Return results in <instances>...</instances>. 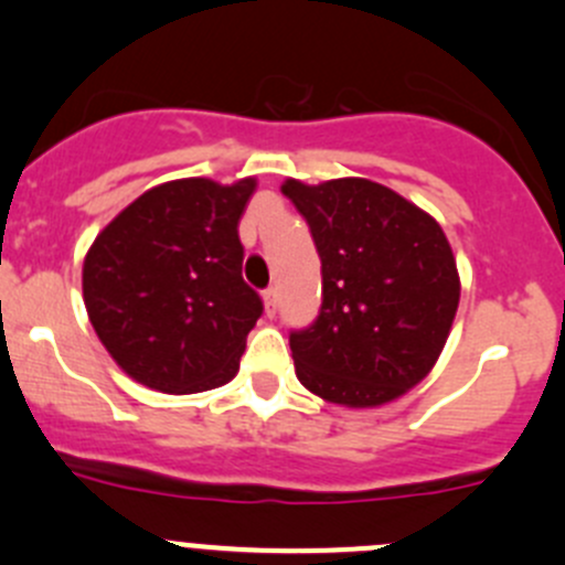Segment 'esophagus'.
Instances as JSON below:
<instances>
[{
  "instance_id": "obj_1",
  "label": "esophagus",
  "mask_w": 565,
  "mask_h": 565,
  "mask_svg": "<svg viewBox=\"0 0 565 565\" xmlns=\"http://www.w3.org/2000/svg\"><path fill=\"white\" fill-rule=\"evenodd\" d=\"M264 307L269 316H275V310H277V290L275 288L264 290Z\"/></svg>"
}]
</instances>
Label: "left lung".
<instances>
[{"instance_id": "left-lung-1", "label": "left lung", "mask_w": 565, "mask_h": 565, "mask_svg": "<svg viewBox=\"0 0 565 565\" xmlns=\"http://www.w3.org/2000/svg\"><path fill=\"white\" fill-rule=\"evenodd\" d=\"M321 255L318 321L290 334L296 377L342 408H381L429 375L459 307L451 244L433 214L362 177L285 179Z\"/></svg>"}]
</instances>
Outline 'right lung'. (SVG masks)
Masks as SVG:
<instances>
[{
    "instance_id": "1",
    "label": "right lung",
    "mask_w": 565,
    "mask_h": 565,
    "mask_svg": "<svg viewBox=\"0 0 565 565\" xmlns=\"http://www.w3.org/2000/svg\"><path fill=\"white\" fill-rule=\"evenodd\" d=\"M258 179L162 182L121 209L86 249V316L119 370L162 394H195L239 372L264 312L242 280L239 220Z\"/></svg>"
}]
</instances>
